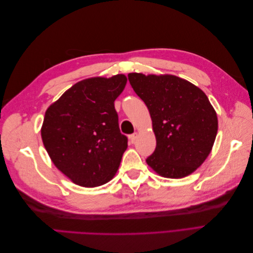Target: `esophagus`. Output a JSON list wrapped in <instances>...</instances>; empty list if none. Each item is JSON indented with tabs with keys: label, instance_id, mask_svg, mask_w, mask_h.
<instances>
[{
	"label": "esophagus",
	"instance_id": "34e87169",
	"mask_svg": "<svg viewBox=\"0 0 253 253\" xmlns=\"http://www.w3.org/2000/svg\"><path fill=\"white\" fill-rule=\"evenodd\" d=\"M128 138H129V142L134 143V142L136 141V139L138 138V134H137V133H134V134H132V135H129V136H128Z\"/></svg>",
	"mask_w": 253,
	"mask_h": 253
}]
</instances>
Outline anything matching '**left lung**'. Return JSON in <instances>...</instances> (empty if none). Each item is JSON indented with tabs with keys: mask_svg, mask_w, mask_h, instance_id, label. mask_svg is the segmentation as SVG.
Here are the masks:
<instances>
[{
	"mask_svg": "<svg viewBox=\"0 0 253 253\" xmlns=\"http://www.w3.org/2000/svg\"><path fill=\"white\" fill-rule=\"evenodd\" d=\"M127 77L148 106L156 137L148 166L166 178L192 174L209 156L217 134V115L208 97L174 75L129 73Z\"/></svg>",
	"mask_w": 253,
	"mask_h": 253,
	"instance_id": "left-lung-1",
	"label": "left lung"
}]
</instances>
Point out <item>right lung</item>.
<instances>
[{
  "label": "right lung",
  "mask_w": 253,
  "mask_h": 253,
  "mask_svg": "<svg viewBox=\"0 0 253 253\" xmlns=\"http://www.w3.org/2000/svg\"><path fill=\"white\" fill-rule=\"evenodd\" d=\"M126 81L124 74L81 80L45 112L44 147L57 169L76 185L101 186L118 171L127 138L120 133L114 101Z\"/></svg>",
  "instance_id": "obj_1"
}]
</instances>
